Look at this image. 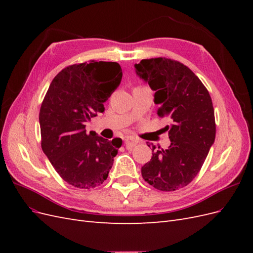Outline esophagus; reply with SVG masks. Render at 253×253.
<instances>
[{"instance_id":"esophagus-1","label":"esophagus","mask_w":253,"mask_h":253,"mask_svg":"<svg viewBox=\"0 0 253 253\" xmlns=\"http://www.w3.org/2000/svg\"><path fill=\"white\" fill-rule=\"evenodd\" d=\"M137 143H138V140L133 138V137H126L125 140V145L127 150H131L132 148H134Z\"/></svg>"}]
</instances>
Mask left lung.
I'll return each instance as SVG.
<instances>
[{
	"mask_svg": "<svg viewBox=\"0 0 253 253\" xmlns=\"http://www.w3.org/2000/svg\"><path fill=\"white\" fill-rule=\"evenodd\" d=\"M137 76L155 91L159 117H167L171 144L153 145L152 158L141 168L145 181L160 191L186 187L200 172L215 140V119L209 91L197 76L178 61L155 58L135 64Z\"/></svg>",
	"mask_w": 253,
	"mask_h": 253,
	"instance_id": "left-lung-1",
	"label": "left lung"
}]
</instances>
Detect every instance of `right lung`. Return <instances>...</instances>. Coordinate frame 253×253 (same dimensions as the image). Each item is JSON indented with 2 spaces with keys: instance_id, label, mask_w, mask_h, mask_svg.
I'll use <instances>...</instances> for the list:
<instances>
[{
  "instance_id": "1",
  "label": "right lung",
  "mask_w": 253,
  "mask_h": 253,
  "mask_svg": "<svg viewBox=\"0 0 253 253\" xmlns=\"http://www.w3.org/2000/svg\"><path fill=\"white\" fill-rule=\"evenodd\" d=\"M117 62L90 61L65 67L52 79L42 102L41 147L57 173L79 189L100 186L108 178L122 140L86 133L85 125L104 112L121 82Z\"/></svg>"
}]
</instances>
